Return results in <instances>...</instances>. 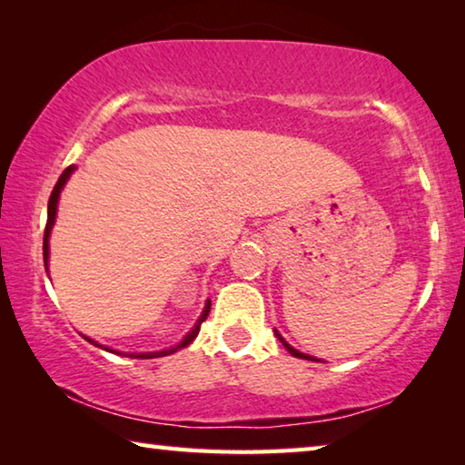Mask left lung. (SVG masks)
Segmentation results:
<instances>
[{
	"label": "left lung",
	"mask_w": 465,
	"mask_h": 465,
	"mask_svg": "<svg viewBox=\"0 0 465 465\" xmlns=\"http://www.w3.org/2000/svg\"><path fill=\"white\" fill-rule=\"evenodd\" d=\"M274 336L279 338V341L282 342V346H285V349L291 352V355L293 357H297V359H305V361H320V359H316V357H312V355H305V352H302V351H297V349H293V346H291L285 338H282L281 334H279V330H274Z\"/></svg>",
	"instance_id": "8db88e82"
}]
</instances>
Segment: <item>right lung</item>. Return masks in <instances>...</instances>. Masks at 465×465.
I'll list each match as a JSON object with an SVG mask.
<instances>
[{
    "label": "right lung",
    "mask_w": 465,
    "mask_h": 465,
    "mask_svg": "<svg viewBox=\"0 0 465 465\" xmlns=\"http://www.w3.org/2000/svg\"><path fill=\"white\" fill-rule=\"evenodd\" d=\"M74 172H75V166H69V168H65V172H63V174L59 176L57 184H54L53 193H51L49 209H46L45 238H43V258H45V269H49V238H51V232H53L54 219H57V204H59V196H61L63 186L67 184V180H69V176L74 174ZM209 312H211V302L207 299V303H204V310H203V313L199 316V320H196V324H194V328L191 330V332H188V334L183 338V341H180L176 346H170V349L155 351V352H123V351H114V349H110V346L98 344V342L94 341V338H90V336H84V334H82V336H84L85 341H88V342H92L94 346H100V349H104V351H108V352H116V355H123V357H133V359H155V357H168V355H172V352H176V351H180V349H184V346H188V344H191V342L194 341L196 334H199V330H201V324H203L204 320H207Z\"/></svg>",
    "instance_id": "1"
}]
</instances>
